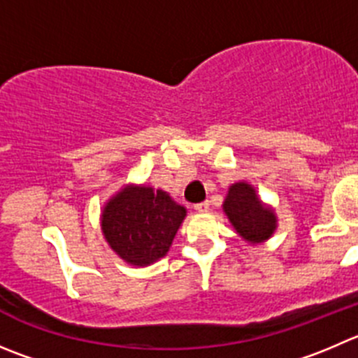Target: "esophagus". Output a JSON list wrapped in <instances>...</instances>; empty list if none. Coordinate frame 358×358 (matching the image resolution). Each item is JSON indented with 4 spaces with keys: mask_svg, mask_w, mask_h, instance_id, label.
I'll list each match as a JSON object with an SVG mask.
<instances>
[{
    "mask_svg": "<svg viewBox=\"0 0 358 358\" xmlns=\"http://www.w3.org/2000/svg\"><path fill=\"white\" fill-rule=\"evenodd\" d=\"M196 213H207L209 210V202H200L195 206Z\"/></svg>",
    "mask_w": 358,
    "mask_h": 358,
    "instance_id": "1",
    "label": "esophagus"
}]
</instances>
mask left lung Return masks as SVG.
<instances>
[{
  "mask_svg": "<svg viewBox=\"0 0 358 358\" xmlns=\"http://www.w3.org/2000/svg\"><path fill=\"white\" fill-rule=\"evenodd\" d=\"M223 210L236 232L251 244L267 241L278 227L272 207L265 206L248 182H236L228 188Z\"/></svg>",
  "mask_w": 358,
  "mask_h": 358,
  "instance_id": "8db88e82",
  "label": "left lung"
}]
</instances>
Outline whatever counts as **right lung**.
Masks as SVG:
<instances>
[{"label":"right lung","mask_w":358,"mask_h":358,"mask_svg":"<svg viewBox=\"0 0 358 358\" xmlns=\"http://www.w3.org/2000/svg\"><path fill=\"white\" fill-rule=\"evenodd\" d=\"M185 216L163 189L126 186L105 203L101 232L126 264L145 267L165 257Z\"/></svg>","instance_id":"right-lung-1"}]
</instances>
